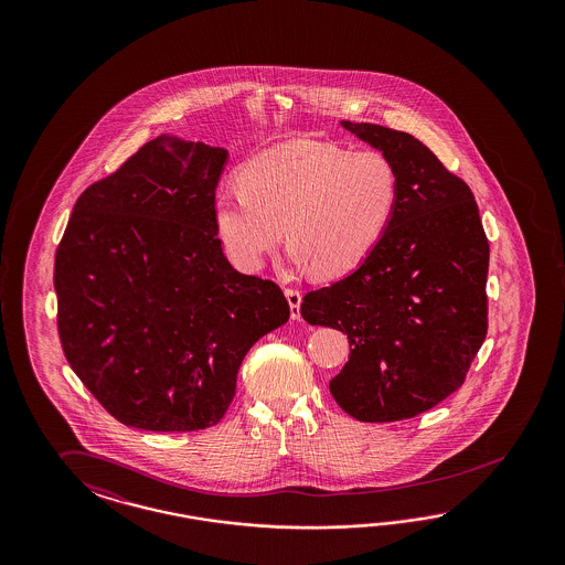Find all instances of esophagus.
<instances>
[{"instance_id":"1","label":"esophagus","mask_w":565,"mask_h":565,"mask_svg":"<svg viewBox=\"0 0 565 565\" xmlns=\"http://www.w3.org/2000/svg\"><path fill=\"white\" fill-rule=\"evenodd\" d=\"M286 298H288V302H290L291 319L298 321V319H300V305H302V291L286 288Z\"/></svg>"}]
</instances>
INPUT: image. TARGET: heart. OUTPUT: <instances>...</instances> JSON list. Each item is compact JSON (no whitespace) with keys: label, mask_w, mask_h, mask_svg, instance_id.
Returning a JSON list of instances; mask_svg holds the SVG:
<instances>
[{"label":"heart","mask_w":565,"mask_h":565,"mask_svg":"<svg viewBox=\"0 0 565 565\" xmlns=\"http://www.w3.org/2000/svg\"><path fill=\"white\" fill-rule=\"evenodd\" d=\"M397 199L399 173L387 154L294 138L253 157L239 184L217 190L213 222L239 269H260L286 225L291 265L338 277L375 253Z\"/></svg>","instance_id":"heart-1"}]
</instances>
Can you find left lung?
I'll return each instance as SVG.
<instances>
[{
	"mask_svg": "<svg viewBox=\"0 0 565 565\" xmlns=\"http://www.w3.org/2000/svg\"><path fill=\"white\" fill-rule=\"evenodd\" d=\"M343 128L399 173L394 222L375 253L300 307L310 326L348 335L350 359L329 392L362 423L412 418L462 387L487 335L489 242L468 184L408 132Z\"/></svg>",
	"mask_w": 565,
	"mask_h": 565,
	"instance_id": "left-lung-1",
	"label": "left lung"
}]
</instances>
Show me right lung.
Wrapping results in <instances>:
<instances>
[{
    "label": "right lung",
    "mask_w": 565,
    "mask_h": 565,
    "mask_svg": "<svg viewBox=\"0 0 565 565\" xmlns=\"http://www.w3.org/2000/svg\"><path fill=\"white\" fill-rule=\"evenodd\" d=\"M227 151L161 135L78 196L55 253L72 371L126 427L220 423L255 343L290 319L279 286L236 271L213 222Z\"/></svg>",
    "instance_id": "obj_1"
}]
</instances>
